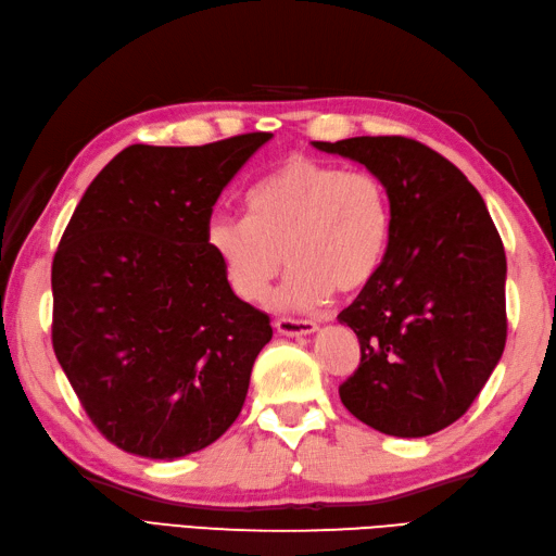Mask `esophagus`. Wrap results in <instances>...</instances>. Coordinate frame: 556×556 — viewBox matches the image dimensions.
I'll use <instances>...</instances> for the list:
<instances>
[{"instance_id": "34e87169", "label": "esophagus", "mask_w": 556, "mask_h": 556, "mask_svg": "<svg viewBox=\"0 0 556 556\" xmlns=\"http://www.w3.org/2000/svg\"><path fill=\"white\" fill-rule=\"evenodd\" d=\"M276 331L282 336H307L316 331V324L309 319H288V316H280V319H276Z\"/></svg>"}]
</instances>
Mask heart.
<instances>
[{
  "mask_svg": "<svg viewBox=\"0 0 556 556\" xmlns=\"http://www.w3.org/2000/svg\"><path fill=\"white\" fill-rule=\"evenodd\" d=\"M247 218L213 213L206 247L230 290L262 302L286 256L280 307L309 309L333 290L359 292L379 276L393 235L387 182L371 169L292 155L247 191Z\"/></svg>",
  "mask_w": 556,
  "mask_h": 556,
  "instance_id": "b5f03b06",
  "label": "heart"
}]
</instances>
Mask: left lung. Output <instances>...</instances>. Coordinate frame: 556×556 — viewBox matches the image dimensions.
I'll return each mask as SVG.
<instances>
[{
    "label": "left lung",
    "mask_w": 556,
    "mask_h": 556,
    "mask_svg": "<svg viewBox=\"0 0 556 556\" xmlns=\"http://www.w3.org/2000/svg\"><path fill=\"white\" fill-rule=\"evenodd\" d=\"M377 173L393 235L379 276L338 314L359 365L338 387L359 422L427 437L466 415L506 345V254L480 191L407 136L314 141Z\"/></svg>",
    "instance_id": "8db88e82"
}]
</instances>
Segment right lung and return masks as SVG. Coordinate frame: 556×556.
<instances>
[{
	"label": "right lung",
	"instance_id": "add662e5",
	"mask_svg": "<svg viewBox=\"0 0 556 556\" xmlns=\"http://www.w3.org/2000/svg\"><path fill=\"white\" fill-rule=\"evenodd\" d=\"M268 131L206 146L134 143L90 182L52 258V348L110 444L173 460L240 415L268 314L206 247L223 187Z\"/></svg>",
	"mask_w": 556,
	"mask_h": 556
}]
</instances>
